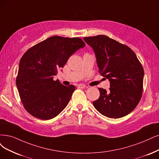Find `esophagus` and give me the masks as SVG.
I'll return each instance as SVG.
<instances>
[{"mask_svg":"<svg viewBox=\"0 0 159 159\" xmlns=\"http://www.w3.org/2000/svg\"><path fill=\"white\" fill-rule=\"evenodd\" d=\"M78 86L80 88V89H84V88L86 87V86L83 84H80L78 85Z\"/></svg>","mask_w":159,"mask_h":159,"instance_id":"1","label":"esophagus"}]
</instances>
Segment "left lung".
<instances>
[{
    "instance_id": "8db88e82",
    "label": "left lung",
    "mask_w": 159,
    "mask_h": 159,
    "mask_svg": "<svg viewBox=\"0 0 159 159\" xmlns=\"http://www.w3.org/2000/svg\"><path fill=\"white\" fill-rule=\"evenodd\" d=\"M95 53L99 73L109 79V90L99 88L93 102L102 115L111 119L125 116L136 107L143 92L144 70L136 54L126 45L100 34L84 37Z\"/></svg>"
}]
</instances>
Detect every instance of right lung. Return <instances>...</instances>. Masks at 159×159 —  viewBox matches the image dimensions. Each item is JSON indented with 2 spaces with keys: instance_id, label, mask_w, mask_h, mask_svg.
Here are the masks:
<instances>
[{
  "instance_id": "1",
  "label": "right lung",
  "mask_w": 159,
  "mask_h": 159,
  "mask_svg": "<svg viewBox=\"0 0 159 159\" xmlns=\"http://www.w3.org/2000/svg\"><path fill=\"white\" fill-rule=\"evenodd\" d=\"M85 43L80 38L53 36L29 48L21 57L16 86L23 107L41 120L54 118L66 108L75 86L54 80L57 70Z\"/></svg>"
}]
</instances>
